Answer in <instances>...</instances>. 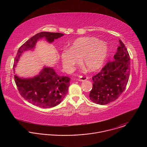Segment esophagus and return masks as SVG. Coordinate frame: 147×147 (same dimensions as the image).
I'll use <instances>...</instances> for the list:
<instances>
[{
    "label": "esophagus",
    "mask_w": 147,
    "mask_h": 147,
    "mask_svg": "<svg viewBox=\"0 0 147 147\" xmlns=\"http://www.w3.org/2000/svg\"><path fill=\"white\" fill-rule=\"evenodd\" d=\"M88 79V77H82V76H80L78 77V79H77V80L79 81H86Z\"/></svg>",
    "instance_id": "34e87169"
}]
</instances>
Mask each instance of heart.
<instances>
[{"instance_id":"1","label":"heart","mask_w":147,"mask_h":147,"mask_svg":"<svg viewBox=\"0 0 147 147\" xmlns=\"http://www.w3.org/2000/svg\"><path fill=\"white\" fill-rule=\"evenodd\" d=\"M109 52L106 43L95 37H81L76 39L70 49L63 50L60 59L63 67L68 71L73 70L80 63L90 71H96L102 67Z\"/></svg>"}]
</instances>
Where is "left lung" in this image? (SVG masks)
Listing matches in <instances>:
<instances>
[{"label": "left lung", "instance_id": "left-lung-1", "mask_svg": "<svg viewBox=\"0 0 147 147\" xmlns=\"http://www.w3.org/2000/svg\"><path fill=\"white\" fill-rule=\"evenodd\" d=\"M114 61H109L100 72L92 77L90 99L99 105L116 100L124 91L130 72V59L127 49L121 40Z\"/></svg>", "mask_w": 147, "mask_h": 147}]
</instances>
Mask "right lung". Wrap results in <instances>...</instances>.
<instances>
[{"mask_svg":"<svg viewBox=\"0 0 147 147\" xmlns=\"http://www.w3.org/2000/svg\"><path fill=\"white\" fill-rule=\"evenodd\" d=\"M63 35L59 32H41L30 38L18 50L13 68L15 82L21 95L36 107L49 108L60 103L68 92L70 78L59 76L52 67L47 66L31 77L18 76L15 74V68L20 58L26 52L34 51L38 41L45 39L51 44L55 39Z\"/></svg>","mask_w":147,"mask_h":147,"instance_id":"1","label":"right lung"}]
</instances>
